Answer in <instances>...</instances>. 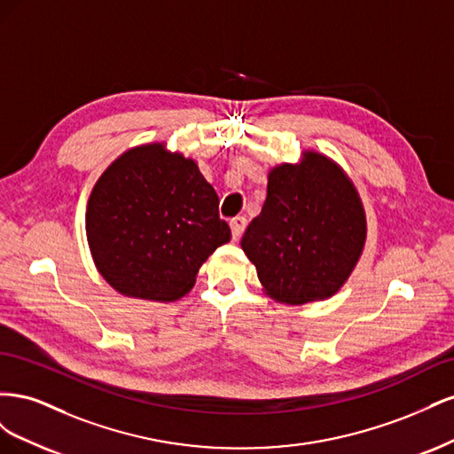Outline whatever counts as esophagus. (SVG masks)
Segmentation results:
<instances>
[{
  "label": "esophagus",
  "mask_w": 454,
  "mask_h": 454,
  "mask_svg": "<svg viewBox=\"0 0 454 454\" xmlns=\"http://www.w3.org/2000/svg\"><path fill=\"white\" fill-rule=\"evenodd\" d=\"M246 229V217H235L231 219V232H232V240H239L242 237V232Z\"/></svg>",
  "instance_id": "obj_1"
}]
</instances>
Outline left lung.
<instances>
[{
    "mask_svg": "<svg viewBox=\"0 0 454 454\" xmlns=\"http://www.w3.org/2000/svg\"><path fill=\"white\" fill-rule=\"evenodd\" d=\"M367 219L358 189L339 164L305 149L267 176V199L240 246L263 292L284 305L333 297L365 248Z\"/></svg>",
    "mask_w": 454,
    "mask_h": 454,
    "instance_id": "left-lung-1",
    "label": "left lung"
}]
</instances>
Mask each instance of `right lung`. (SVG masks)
<instances>
[{"instance_id": "1", "label": "right lung", "mask_w": 454, "mask_h": 454, "mask_svg": "<svg viewBox=\"0 0 454 454\" xmlns=\"http://www.w3.org/2000/svg\"><path fill=\"white\" fill-rule=\"evenodd\" d=\"M217 195L195 159L151 142L102 172L87 202V242L100 277L134 299L172 303L231 240Z\"/></svg>"}]
</instances>
